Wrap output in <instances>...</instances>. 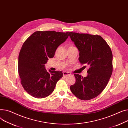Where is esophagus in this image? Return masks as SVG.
Returning <instances> with one entry per match:
<instances>
[{
    "label": "esophagus",
    "instance_id": "34e87169",
    "mask_svg": "<svg viewBox=\"0 0 128 128\" xmlns=\"http://www.w3.org/2000/svg\"><path fill=\"white\" fill-rule=\"evenodd\" d=\"M62 73H63L64 76H70V75L71 74L70 73H69L68 72H66V71H64L62 72Z\"/></svg>",
    "mask_w": 128,
    "mask_h": 128
}]
</instances>
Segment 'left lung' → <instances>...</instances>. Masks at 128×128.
<instances>
[{
  "label": "left lung",
  "instance_id": "obj_1",
  "mask_svg": "<svg viewBox=\"0 0 128 128\" xmlns=\"http://www.w3.org/2000/svg\"><path fill=\"white\" fill-rule=\"evenodd\" d=\"M69 36L80 52V62L89 66L86 77L74 74L76 82L70 86L71 91L80 100H91L103 91L112 76L111 49L99 35L70 32Z\"/></svg>",
  "mask_w": 128,
  "mask_h": 128
}]
</instances>
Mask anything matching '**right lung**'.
Returning <instances> with one entry per match:
<instances>
[{
    "instance_id": "1",
    "label": "right lung",
    "mask_w": 128,
    "mask_h": 128,
    "mask_svg": "<svg viewBox=\"0 0 128 128\" xmlns=\"http://www.w3.org/2000/svg\"><path fill=\"white\" fill-rule=\"evenodd\" d=\"M68 36L69 32L37 31L22 44L18 56V71L20 83L28 94L41 99L53 92L63 73L60 71L48 72L44 66Z\"/></svg>"
}]
</instances>
